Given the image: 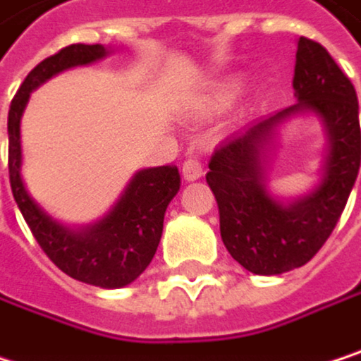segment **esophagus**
Instances as JSON below:
<instances>
[{"label":"esophagus","instance_id":"1","mask_svg":"<svg viewBox=\"0 0 361 361\" xmlns=\"http://www.w3.org/2000/svg\"><path fill=\"white\" fill-rule=\"evenodd\" d=\"M182 175L184 179H188V182H192V179H199L203 175V164L197 156H188L182 164Z\"/></svg>","mask_w":361,"mask_h":361}]
</instances>
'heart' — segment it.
I'll list each match as a JSON object with an SVG mask.
<instances>
[{"label": "heart", "mask_w": 361, "mask_h": 361, "mask_svg": "<svg viewBox=\"0 0 361 361\" xmlns=\"http://www.w3.org/2000/svg\"><path fill=\"white\" fill-rule=\"evenodd\" d=\"M228 92H231V88H226V90L222 92V97H228Z\"/></svg>", "instance_id": "heart-1"}]
</instances>
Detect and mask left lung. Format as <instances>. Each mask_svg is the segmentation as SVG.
I'll list each match as a JSON object with an SVG mask.
<instances>
[{
	"label": "left lung",
	"mask_w": 361,
	"mask_h": 361,
	"mask_svg": "<svg viewBox=\"0 0 361 361\" xmlns=\"http://www.w3.org/2000/svg\"><path fill=\"white\" fill-rule=\"evenodd\" d=\"M292 86L296 105L233 135L209 160L207 184L218 201L222 241L231 256L256 275H281L298 269L322 250L360 171L357 94L322 44L309 37L298 39ZM300 109H311L324 120L331 154L320 188L311 197L283 208L264 188L259 156L274 126Z\"/></svg>",
	"instance_id": "obj_1"
}]
</instances>
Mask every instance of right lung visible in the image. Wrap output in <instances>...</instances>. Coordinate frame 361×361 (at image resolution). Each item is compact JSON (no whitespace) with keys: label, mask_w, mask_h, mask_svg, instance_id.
I'll use <instances>...</instances> for the list:
<instances>
[{"label":"right lung","mask_w":361,"mask_h":361,"mask_svg":"<svg viewBox=\"0 0 361 361\" xmlns=\"http://www.w3.org/2000/svg\"><path fill=\"white\" fill-rule=\"evenodd\" d=\"M103 54L105 48L99 44H71L29 71L8 111V171L14 201L44 254L78 281L99 288H122L135 281L156 254L166 205L182 186L177 166L166 164L139 171L111 214L82 233H73L48 218L27 195L20 179V116L29 92L54 73L92 63Z\"/></svg>","instance_id":"obj_1"}]
</instances>
